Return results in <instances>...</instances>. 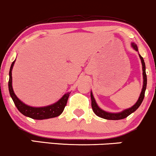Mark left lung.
I'll return each instance as SVG.
<instances>
[{"instance_id": "1", "label": "left lung", "mask_w": 156, "mask_h": 156, "mask_svg": "<svg viewBox=\"0 0 156 156\" xmlns=\"http://www.w3.org/2000/svg\"><path fill=\"white\" fill-rule=\"evenodd\" d=\"M132 45V47L134 48L136 51H139L138 50L137 45L135 44L134 43H131ZM139 55L140 59H141V64H142V71H143V87L142 90H141V94H140V97L138 99V101H136V104L134 105L133 106H132L130 108H127V109L125 110V111L120 112V113H108V112H106L103 110H101L99 106L97 105V102H96L95 99H94V96H93L92 92L90 93V98H91V107L92 109L94 111V113L98 116L101 117L102 119H105L108 120H119L122 119H125L126 117H127L129 115H130L131 113H133L134 111H136V110L139 108V107L141 105V102H142L143 99L144 98V94L145 90H146L147 87V74H146V68H145V63L143 57H141V55Z\"/></svg>"}]
</instances>
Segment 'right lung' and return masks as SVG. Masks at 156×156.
I'll return each instance as SVG.
<instances>
[{
  "instance_id": "obj_1",
  "label": "right lung",
  "mask_w": 156,
  "mask_h": 156,
  "mask_svg": "<svg viewBox=\"0 0 156 156\" xmlns=\"http://www.w3.org/2000/svg\"><path fill=\"white\" fill-rule=\"evenodd\" d=\"M15 60L12 62L9 70V90L10 96H11L12 100L15 103V106L17 107V110L23 114L24 116L29 117V118L34 119H46L54 118L59 116L64 111V108L67 104L68 99H69L70 93H67L55 104L45 107H40V108H34L24 104L21 101L14 93L12 88V71L13 69V66L15 64Z\"/></svg>"
}]
</instances>
